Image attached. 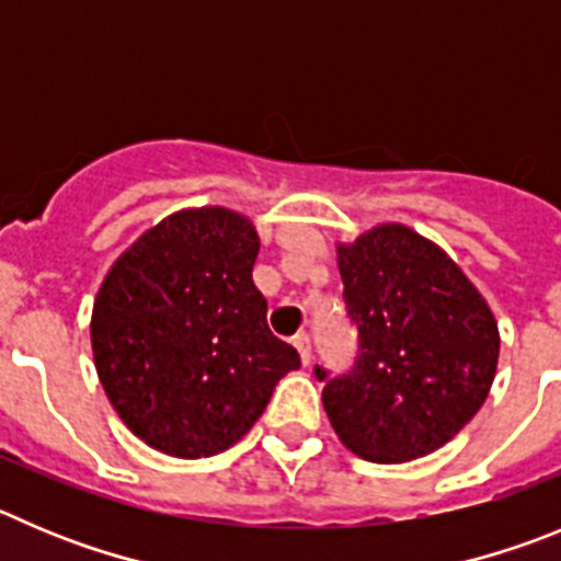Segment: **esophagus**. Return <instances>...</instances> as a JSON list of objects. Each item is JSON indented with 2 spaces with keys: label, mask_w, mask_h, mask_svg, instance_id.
<instances>
[{
  "label": "esophagus",
  "mask_w": 561,
  "mask_h": 561,
  "mask_svg": "<svg viewBox=\"0 0 561 561\" xmlns=\"http://www.w3.org/2000/svg\"><path fill=\"white\" fill-rule=\"evenodd\" d=\"M293 346H296V350H299V355H301V363H310L312 360V346H310V335H307V332H299V335L293 337Z\"/></svg>",
  "instance_id": "obj_1"
}]
</instances>
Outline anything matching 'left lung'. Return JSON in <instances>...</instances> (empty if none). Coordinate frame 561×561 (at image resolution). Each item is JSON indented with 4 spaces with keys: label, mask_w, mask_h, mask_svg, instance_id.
<instances>
[{
    "label": "left lung",
    "mask_w": 561,
    "mask_h": 561,
    "mask_svg": "<svg viewBox=\"0 0 561 561\" xmlns=\"http://www.w3.org/2000/svg\"><path fill=\"white\" fill-rule=\"evenodd\" d=\"M346 312L357 324L350 375L324 380V411L352 453L375 463L422 458L481 411L501 332L450 254L402 224L337 243Z\"/></svg>",
    "instance_id": "1"
}]
</instances>
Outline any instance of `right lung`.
<instances>
[{
	"mask_svg": "<svg viewBox=\"0 0 561 561\" xmlns=\"http://www.w3.org/2000/svg\"><path fill=\"white\" fill-rule=\"evenodd\" d=\"M260 234L226 206L181 209L105 274L92 352L134 436L175 458L229 450L254 427L299 352L268 330L251 271Z\"/></svg>",
	"mask_w": 561,
	"mask_h": 561,
	"instance_id": "obj_1",
	"label": "right lung"
}]
</instances>
